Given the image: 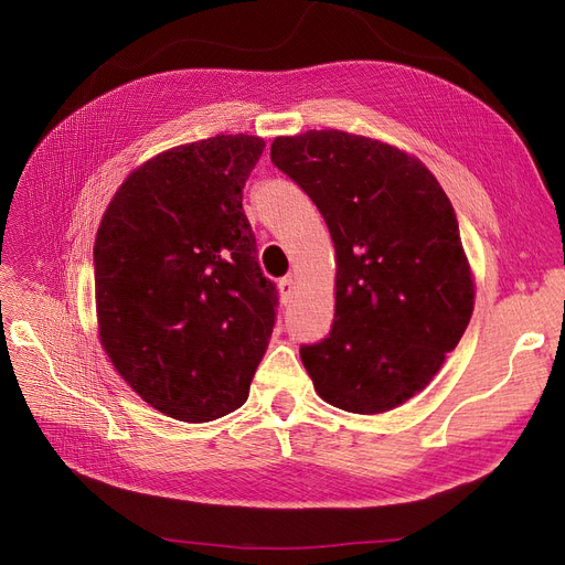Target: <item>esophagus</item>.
I'll list each match as a JSON object with an SVG mask.
<instances>
[{"instance_id": "esophagus-1", "label": "esophagus", "mask_w": 565, "mask_h": 565, "mask_svg": "<svg viewBox=\"0 0 565 565\" xmlns=\"http://www.w3.org/2000/svg\"><path fill=\"white\" fill-rule=\"evenodd\" d=\"M278 289H280V297L287 303L289 299L295 297V278L292 276H285L282 280H278Z\"/></svg>"}]
</instances>
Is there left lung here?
Returning <instances> with one entry per match:
<instances>
[{
  "label": "left lung",
  "instance_id": "obj_1",
  "mask_svg": "<svg viewBox=\"0 0 565 565\" xmlns=\"http://www.w3.org/2000/svg\"><path fill=\"white\" fill-rule=\"evenodd\" d=\"M270 162L316 202L337 252L332 332L301 347L318 396L358 415L403 405L436 377L473 311L446 191L417 158L339 129L278 136Z\"/></svg>",
  "mask_w": 565,
  "mask_h": 565
}]
</instances>
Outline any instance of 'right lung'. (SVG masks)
<instances>
[{
	"label": "right lung",
	"mask_w": 565,
	"mask_h": 565,
	"mask_svg": "<svg viewBox=\"0 0 565 565\" xmlns=\"http://www.w3.org/2000/svg\"><path fill=\"white\" fill-rule=\"evenodd\" d=\"M264 139L218 134L127 177L100 218L94 285L100 347L160 413L224 417L247 401L276 324L243 188Z\"/></svg>",
	"instance_id": "right-lung-1"
}]
</instances>
